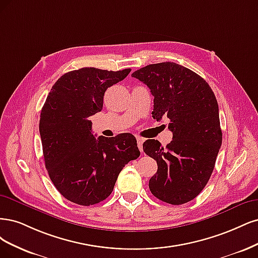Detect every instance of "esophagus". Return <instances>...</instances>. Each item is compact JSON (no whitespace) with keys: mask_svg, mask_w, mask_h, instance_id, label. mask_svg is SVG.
<instances>
[{"mask_svg":"<svg viewBox=\"0 0 258 258\" xmlns=\"http://www.w3.org/2000/svg\"><path fill=\"white\" fill-rule=\"evenodd\" d=\"M144 138H141V137H137V146H138V148H139V150L143 152V144H144Z\"/></svg>","mask_w":258,"mask_h":258,"instance_id":"34e87169","label":"esophagus"}]
</instances>
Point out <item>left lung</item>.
I'll use <instances>...</instances> for the list:
<instances>
[{"instance_id":"8db88e82","label":"left lung","mask_w":258,"mask_h":258,"mask_svg":"<svg viewBox=\"0 0 258 258\" xmlns=\"http://www.w3.org/2000/svg\"><path fill=\"white\" fill-rule=\"evenodd\" d=\"M154 96L152 117L169 119L172 140L145 141L144 151L157 163L149 181L151 193L170 205L194 199L209 181L222 145L219 105L199 75L173 62L147 65L132 74Z\"/></svg>"}]
</instances>
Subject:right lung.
Wrapping results in <instances>:
<instances>
[{
	"mask_svg": "<svg viewBox=\"0 0 258 258\" xmlns=\"http://www.w3.org/2000/svg\"><path fill=\"white\" fill-rule=\"evenodd\" d=\"M130 72L72 71L56 80L46 98L39 119L45 165L55 188L72 203L91 206L105 201L124 166L140 155L130 133L95 138L89 120L102 110L106 90Z\"/></svg>",
	"mask_w": 258,
	"mask_h": 258,
	"instance_id": "right-lung-1",
	"label": "right lung"
}]
</instances>
